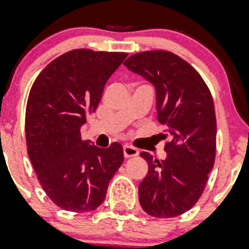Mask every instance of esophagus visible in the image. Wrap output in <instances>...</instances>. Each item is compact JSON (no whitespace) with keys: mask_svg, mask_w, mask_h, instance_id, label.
Returning <instances> with one entry per match:
<instances>
[{"mask_svg":"<svg viewBox=\"0 0 249 249\" xmlns=\"http://www.w3.org/2000/svg\"><path fill=\"white\" fill-rule=\"evenodd\" d=\"M140 154V151L136 147H133V146L125 145L124 146V157L125 158H133V157H137Z\"/></svg>","mask_w":249,"mask_h":249,"instance_id":"obj_1","label":"esophagus"}]
</instances>
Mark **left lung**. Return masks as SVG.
Instances as JSON below:
<instances>
[{
	"mask_svg": "<svg viewBox=\"0 0 249 249\" xmlns=\"http://www.w3.org/2000/svg\"><path fill=\"white\" fill-rule=\"evenodd\" d=\"M157 89L158 121L167 158L142 151L149 164L138 187L140 204L157 218H172L192 209L204 192L217 150V120L212 92L198 71L168 51L136 53L124 62Z\"/></svg>",
	"mask_w": 249,
	"mask_h": 249,
	"instance_id": "left-lung-1",
	"label": "left lung"
}]
</instances>
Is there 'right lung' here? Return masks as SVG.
I'll return each mask as SVG.
<instances>
[{
    "label": "right lung",
    "instance_id": "obj_1",
    "mask_svg": "<svg viewBox=\"0 0 249 249\" xmlns=\"http://www.w3.org/2000/svg\"><path fill=\"white\" fill-rule=\"evenodd\" d=\"M128 53L74 49L49 62L32 85L26 107V145L39 183L53 204L92 212L124 162L119 142L100 149L81 138L104 86Z\"/></svg>",
    "mask_w": 249,
    "mask_h": 249
}]
</instances>
